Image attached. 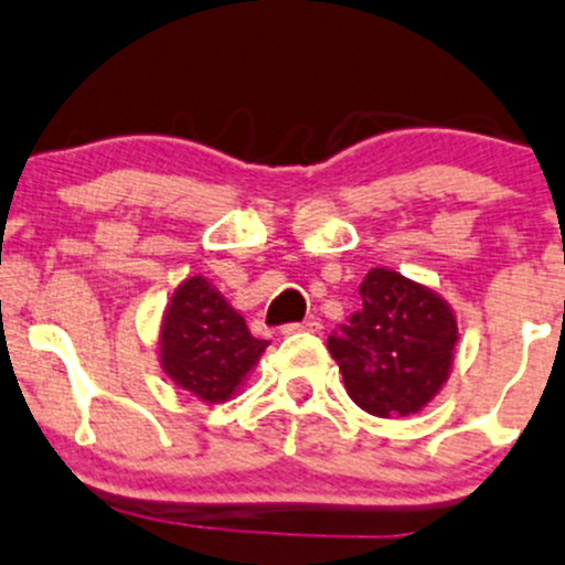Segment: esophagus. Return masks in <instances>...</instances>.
<instances>
[{
    "mask_svg": "<svg viewBox=\"0 0 565 565\" xmlns=\"http://www.w3.org/2000/svg\"><path fill=\"white\" fill-rule=\"evenodd\" d=\"M322 330V324L317 322V319H306V322H295V324H284L281 328V335H300V332H319Z\"/></svg>",
    "mask_w": 565,
    "mask_h": 565,
    "instance_id": "34e87169",
    "label": "esophagus"
}]
</instances>
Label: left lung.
<instances>
[{
  "label": "left lung",
  "instance_id": "8db88e82",
  "mask_svg": "<svg viewBox=\"0 0 565 565\" xmlns=\"http://www.w3.org/2000/svg\"><path fill=\"white\" fill-rule=\"evenodd\" d=\"M360 298V311L328 338L349 397L382 419L423 412L452 373V306L390 267L367 270Z\"/></svg>",
  "mask_w": 565,
  "mask_h": 565
}]
</instances>
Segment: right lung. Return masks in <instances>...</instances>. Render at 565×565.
<instances>
[{
    "instance_id": "right-lung-1",
    "label": "right lung",
    "mask_w": 565,
    "mask_h": 565,
    "mask_svg": "<svg viewBox=\"0 0 565 565\" xmlns=\"http://www.w3.org/2000/svg\"><path fill=\"white\" fill-rule=\"evenodd\" d=\"M265 349L267 341L248 332L205 276L178 284L159 322V365L178 390L203 403L237 395Z\"/></svg>"
}]
</instances>
